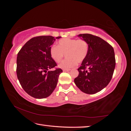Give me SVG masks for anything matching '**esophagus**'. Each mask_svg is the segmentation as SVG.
<instances>
[{"instance_id":"esophagus-1","label":"esophagus","mask_w":131,"mask_h":131,"mask_svg":"<svg viewBox=\"0 0 131 131\" xmlns=\"http://www.w3.org/2000/svg\"><path fill=\"white\" fill-rule=\"evenodd\" d=\"M63 72H69V71H70V69H63Z\"/></svg>"}]
</instances>
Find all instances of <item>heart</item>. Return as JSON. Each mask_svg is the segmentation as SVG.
<instances>
[{
	"instance_id": "1",
	"label": "heart",
	"mask_w": 131,
	"mask_h": 131,
	"mask_svg": "<svg viewBox=\"0 0 131 131\" xmlns=\"http://www.w3.org/2000/svg\"><path fill=\"white\" fill-rule=\"evenodd\" d=\"M88 52L87 42L81 39L63 38L59 40L58 46H52L50 54L51 58L57 63L60 62L65 54L67 59L59 64L63 69H69L74 67L77 62L81 63L87 57Z\"/></svg>"
}]
</instances>
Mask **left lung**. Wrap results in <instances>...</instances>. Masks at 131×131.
I'll use <instances>...</instances> for the list:
<instances>
[{"instance_id":"left-lung-1","label":"left lung","mask_w":131,"mask_h":131,"mask_svg":"<svg viewBox=\"0 0 131 131\" xmlns=\"http://www.w3.org/2000/svg\"><path fill=\"white\" fill-rule=\"evenodd\" d=\"M78 37L87 42L88 52L74 81L82 92L94 94L105 88L112 78L116 66L114 49L99 37L88 34Z\"/></svg>"}]
</instances>
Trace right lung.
<instances>
[{"label":"right lung","mask_w":131,"mask_h":131,"mask_svg":"<svg viewBox=\"0 0 131 131\" xmlns=\"http://www.w3.org/2000/svg\"><path fill=\"white\" fill-rule=\"evenodd\" d=\"M61 36H41L28 41L18 53L17 75L24 91L37 99L46 98L57 85L61 69L49 70L57 66L50 56V50L56 39Z\"/></svg>","instance_id":"right-lung-1"}]
</instances>
